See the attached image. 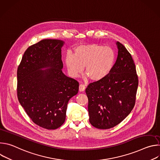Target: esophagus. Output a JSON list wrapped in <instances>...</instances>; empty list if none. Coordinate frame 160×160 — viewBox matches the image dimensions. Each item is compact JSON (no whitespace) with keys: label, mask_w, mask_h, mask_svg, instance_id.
Segmentation results:
<instances>
[{"label":"esophagus","mask_w":160,"mask_h":160,"mask_svg":"<svg viewBox=\"0 0 160 160\" xmlns=\"http://www.w3.org/2000/svg\"><path fill=\"white\" fill-rule=\"evenodd\" d=\"M85 85L83 84H80L79 86V91L80 92H83V91L85 90Z\"/></svg>","instance_id":"1"}]
</instances>
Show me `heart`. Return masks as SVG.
Here are the masks:
<instances>
[{
    "instance_id": "b5f03b06",
    "label": "heart",
    "mask_w": 160,
    "mask_h": 160,
    "mask_svg": "<svg viewBox=\"0 0 160 160\" xmlns=\"http://www.w3.org/2000/svg\"><path fill=\"white\" fill-rule=\"evenodd\" d=\"M115 59V52L111 48L92 43L76 48L74 55L67 54L65 64L72 77H78L85 67V74L91 80L99 81L111 72Z\"/></svg>"
}]
</instances>
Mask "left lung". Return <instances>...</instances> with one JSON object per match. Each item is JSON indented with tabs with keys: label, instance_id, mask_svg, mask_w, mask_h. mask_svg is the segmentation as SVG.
I'll return each instance as SVG.
<instances>
[{
	"label": "left lung",
	"instance_id": "8db88e82",
	"mask_svg": "<svg viewBox=\"0 0 160 160\" xmlns=\"http://www.w3.org/2000/svg\"><path fill=\"white\" fill-rule=\"evenodd\" d=\"M118 56L112 70L102 80L90 83L85 90L88 99L89 122L99 129H109L122 122L135 102L138 77L131 54L116 42Z\"/></svg>",
	"mask_w": 160,
	"mask_h": 160
}]
</instances>
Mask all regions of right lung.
Listing matches in <instances>:
<instances>
[{
  "label": "right lung",
  "mask_w": 160,
  "mask_h": 160,
  "mask_svg": "<svg viewBox=\"0 0 160 160\" xmlns=\"http://www.w3.org/2000/svg\"><path fill=\"white\" fill-rule=\"evenodd\" d=\"M64 43L40 40L27 49L18 68V101L35 124L48 130L64 123L68 101L78 92V82L62 72Z\"/></svg>",
  "instance_id": "obj_1"
}]
</instances>
